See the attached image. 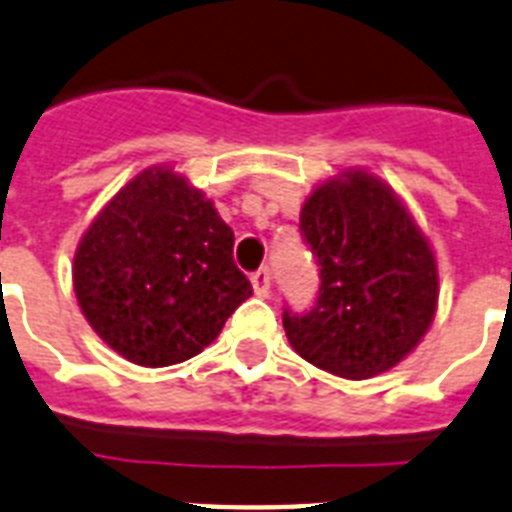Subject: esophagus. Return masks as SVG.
<instances>
[{
    "label": "esophagus",
    "mask_w": 512,
    "mask_h": 512,
    "mask_svg": "<svg viewBox=\"0 0 512 512\" xmlns=\"http://www.w3.org/2000/svg\"><path fill=\"white\" fill-rule=\"evenodd\" d=\"M252 289H255L257 297H268L270 292V270L260 268L252 273Z\"/></svg>",
    "instance_id": "34e87169"
}]
</instances>
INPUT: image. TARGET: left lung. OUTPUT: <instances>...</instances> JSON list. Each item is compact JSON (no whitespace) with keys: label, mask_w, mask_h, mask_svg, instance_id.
Here are the masks:
<instances>
[{"label":"left lung","mask_w":512,"mask_h":512,"mask_svg":"<svg viewBox=\"0 0 512 512\" xmlns=\"http://www.w3.org/2000/svg\"><path fill=\"white\" fill-rule=\"evenodd\" d=\"M299 231L321 265V289L310 313L284 310L294 352L352 381L402 363L439 299L436 257L402 199L368 170H344L305 199Z\"/></svg>","instance_id":"8db88e82"}]
</instances>
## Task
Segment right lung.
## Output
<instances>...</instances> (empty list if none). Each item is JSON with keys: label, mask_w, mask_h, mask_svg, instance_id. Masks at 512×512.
Returning a JSON list of instances; mask_svg holds the SVG:
<instances>
[{"label": "right lung", "mask_w": 512, "mask_h": 512, "mask_svg": "<svg viewBox=\"0 0 512 512\" xmlns=\"http://www.w3.org/2000/svg\"><path fill=\"white\" fill-rule=\"evenodd\" d=\"M81 313L144 368L199 355L252 294L234 231L173 168L141 170L91 220L73 260Z\"/></svg>", "instance_id": "add662e5"}]
</instances>
